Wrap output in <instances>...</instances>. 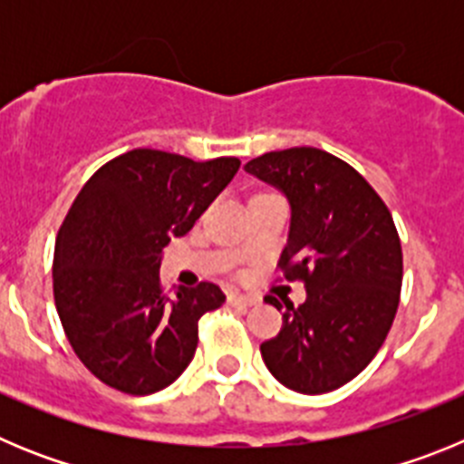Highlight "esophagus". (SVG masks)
<instances>
[{"label": "esophagus", "instance_id": "34e87169", "mask_svg": "<svg viewBox=\"0 0 464 464\" xmlns=\"http://www.w3.org/2000/svg\"><path fill=\"white\" fill-rule=\"evenodd\" d=\"M227 302L232 306H253V304H257V297H251V295H241V293H229Z\"/></svg>", "mask_w": 464, "mask_h": 464}]
</instances>
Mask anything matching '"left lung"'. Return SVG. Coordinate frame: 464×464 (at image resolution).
Wrapping results in <instances>:
<instances>
[{"label": "left lung", "instance_id": "obj_1", "mask_svg": "<svg viewBox=\"0 0 464 464\" xmlns=\"http://www.w3.org/2000/svg\"><path fill=\"white\" fill-rule=\"evenodd\" d=\"M246 171L288 197L278 269L306 288L304 304H285L262 360L290 391H337L374 360L400 306L401 244L391 211L362 174L321 149L272 150ZM267 302L283 309L272 295Z\"/></svg>", "mask_w": 464, "mask_h": 464}]
</instances>
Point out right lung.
Wrapping results in <instances>:
<instances>
[{
    "mask_svg": "<svg viewBox=\"0 0 464 464\" xmlns=\"http://www.w3.org/2000/svg\"><path fill=\"white\" fill-rule=\"evenodd\" d=\"M239 165L134 149L81 188L57 232L53 295L73 353L102 383L150 395L190 364L199 318L223 306L225 295L202 281L169 297L160 281L162 248L190 232Z\"/></svg>",
    "mask_w": 464,
    "mask_h": 464,
    "instance_id": "add662e5",
    "label": "right lung"
}]
</instances>
